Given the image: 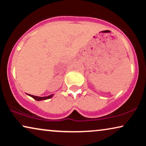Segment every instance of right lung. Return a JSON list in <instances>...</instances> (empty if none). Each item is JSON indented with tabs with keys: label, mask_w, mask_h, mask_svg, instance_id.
Listing matches in <instances>:
<instances>
[{
	"label": "right lung",
	"mask_w": 146,
	"mask_h": 146,
	"mask_svg": "<svg viewBox=\"0 0 146 146\" xmlns=\"http://www.w3.org/2000/svg\"><path fill=\"white\" fill-rule=\"evenodd\" d=\"M29 96H31L32 98H33L35 99L36 100L40 101V100H46V99L51 98L52 97L53 94H51V95L48 96H45V97H38V96H33V95H31V94H29Z\"/></svg>",
	"instance_id": "1"
}]
</instances>
